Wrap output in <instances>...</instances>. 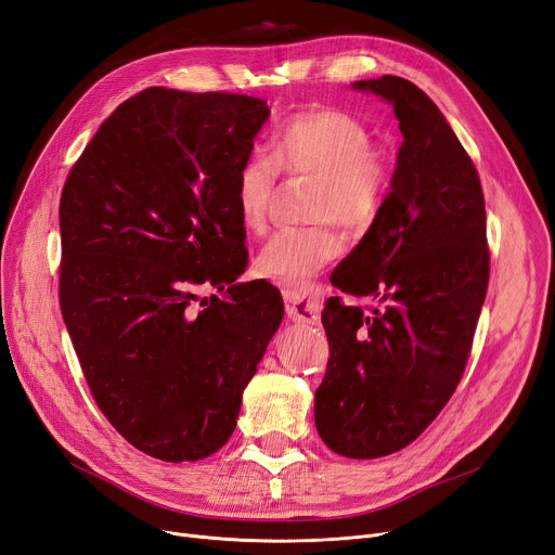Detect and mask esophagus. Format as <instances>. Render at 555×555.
I'll use <instances>...</instances> for the list:
<instances>
[{
	"mask_svg": "<svg viewBox=\"0 0 555 555\" xmlns=\"http://www.w3.org/2000/svg\"><path fill=\"white\" fill-rule=\"evenodd\" d=\"M281 293L287 306V315L297 322L306 324H315L320 318V293L322 287L318 283H301V285H291V283H281Z\"/></svg>",
	"mask_w": 555,
	"mask_h": 555,
	"instance_id": "1",
	"label": "esophagus"
}]
</instances>
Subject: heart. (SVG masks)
<instances>
[{
	"label": "heart",
	"instance_id": "obj_1",
	"mask_svg": "<svg viewBox=\"0 0 555 555\" xmlns=\"http://www.w3.org/2000/svg\"><path fill=\"white\" fill-rule=\"evenodd\" d=\"M270 147L279 170L315 177L310 218L320 224L274 233L256 256V270L281 283L301 285L343 251V235L333 222L349 233H365L374 227L390 190V163L374 147V135L363 119L331 106L308 108L285 119ZM273 166L270 158L251 156L235 175V212L249 235L268 229L276 190Z\"/></svg>",
	"mask_w": 555,
	"mask_h": 555
}]
</instances>
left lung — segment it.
I'll return each mask as SVG.
<instances>
[{"label": "left lung", "mask_w": 555, "mask_h": 555, "mask_svg": "<svg viewBox=\"0 0 555 555\" xmlns=\"http://www.w3.org/2000/svg\"><path fill=\"white\" fill-rule=\"evenodd\" d=\"M353 86L392 104L403 142L378 220L331 274L376 306L326 301L315 426L328 449L365 461L417 440L455 392L488 293L490 247L478 172L440 108L401 77Z\"/></svg>", "instance_id": "obj_1"}]
</instances>
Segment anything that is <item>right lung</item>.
Here are the masks:
<instances>
[{
	"label": "right lung",
	"mask_w": 555,
	"mask_h": 555,
	"mask_svg": "<svg viewBox=\"0 0 555 555\" xmlns=\"http://www.w3.org/2000/svg\"><path fill=\"white\" fill-rule=\"evenodd\" d=\"M268 102L147 88L119 104L61 195L59 301L94 403L129 444L202 461L235 430L283 320L247 268L235 175ZM219 291L198 301L194 291Z\"/></svg>",
	"instance_id": "add662e5"
}]
</instances>
